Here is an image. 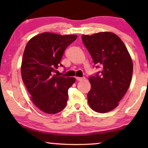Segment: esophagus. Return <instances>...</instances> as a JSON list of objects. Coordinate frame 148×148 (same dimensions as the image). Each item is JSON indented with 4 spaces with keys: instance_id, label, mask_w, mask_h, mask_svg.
I'll list each match as a JSON object with an SVG mask.
<instances>
[{
    "instance_id": "34e87169",
    "label": "esophagus",
    "mask_w": 148,
    "mask_h": 148,
    "mask_svg": "<svg viewBox=\"0 0 148 148\" xmlns=\"http://www.w3.org/2000/svg\"><path fill=\"white\" fill-rule=\"evenodd\" d=\"M85 78H84V77H76V79L78 81H81V80H83V79H84Z\"/></svg>"
}]
</instances>
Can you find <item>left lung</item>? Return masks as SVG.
Segmentation results:
<instances>
[{
  "mask_svg": "<svg viewBox=\"0 0 148 148\" xmlns=\"http://www.w3.org/2000/svg\"><path fill=\"white\" fill-rule=\"evenodd\" d=\"M81 38L96 68H101L89 77L88 103L95 111L106 113L118 106L128 90L133 73L132 58L123 42L114 33L83 35Z\"/></svg>",
  "mask_w": 148,
  "mask_h": 148,
  "instance_id": "8db88e82",
  "label": "left lung"
}]
</instances>
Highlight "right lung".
<instances>
[{"instance_id":"add662e5","label":"right lung","mask_w":148,"mask_h":148,"mask_svg":"<svg viewBox=\"0 0 148 148\" xmlns=\"http://www.w3.org/2000/svg\"><path fill=\"white\" fill-rule=\"evenodd\" d=\"M75 35H61L44 33L27 44L21 63V77L39 109L55 114L64 109L68 99V89L75 82L74 77L54 74L67 47L76 40Z\"/></svg>"}]
</instances>
